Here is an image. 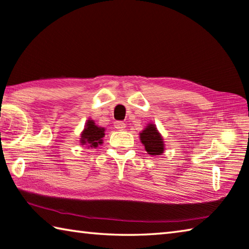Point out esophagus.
Instances as JSON below:
<instances>
[{
	"instance_id": "34e87169",
	"label": "esophagus",
	"mask_w": 249,
	"mask_h": 249,
	"mask_svg": "<svg viewBox=\"0 0 249 249\" xmlns=\"http://www.w3.org/2000/svg\"><path fill=\"white\" fill-rule=\"evenodd\" d=\"M114 126H115V128L119 129V130H124L126 128V124L124 123V122H120V121L115 122Z\"/></svg>"
}]
</instances>
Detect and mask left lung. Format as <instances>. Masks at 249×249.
<instances>
[{"label": "left lung", "mask_w": 249, "mask_h": 249, "mask_svg": "<svg viewBox=\"0 0 249 249\" xmlns=\"http://www.w3.org/2000/svg\"><path fill=\"white\" fill-rule=\"evenodd\" d=\"M140 135V140L146 151L151 156H160L164 151V142L155 124H148Z\"/></svg>", "instance_id": "left-lung-1"}]
</instances>
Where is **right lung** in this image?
<instances>
[{"label": "right lung", "instance_id": "obj_1", "mask_svg": "<svg viewBox=\"0 0 249 249\" xmlns=\"http://www.w3.org/2000/svg\"><path fill=\"white\" fill-rule=\"evenodd\" d=\"M105 130L106 129L103 127H99L98 125L94 124L92 120H88L80 136L81 144H87L88 147L91 148L98 147V144L102 143V138L106 135Z\"/></svg>", "mask_w": 249, "mask_h": 249}]
</instances>
